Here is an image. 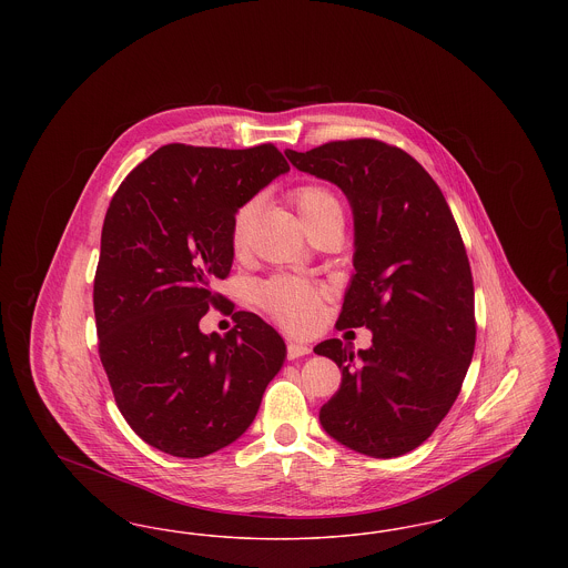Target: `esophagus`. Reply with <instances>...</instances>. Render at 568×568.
<instances>
[{
  "instance_id": "34e87169",
  "label": "esophagus",
  "mask_w": 568,
  "mask_h": 568,
  "mask_svg": "<svg viewBox=\"0 0 568 568\" xmlns=\"http://www.w3.org/2000/svg\"><path fill=\"white\" fill-rule=\"evenodd\" d=\"M308 353H311V347L304 345V343H297V341H290V343H287V357H290V359H297V357L308 355Z\"/></svg>"
}]
</instances>
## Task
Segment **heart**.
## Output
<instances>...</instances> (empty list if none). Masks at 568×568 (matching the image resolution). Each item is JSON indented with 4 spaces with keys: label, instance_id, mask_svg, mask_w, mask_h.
<instances>
[{
    "label": "heart",
    "instance_id": "obj_1",
    "mask_svg": "<svg viewBox=\"0 0 568 568\" xmlns=\"http://www.w3.org/2000/svg\"><path fill=\"white\" fill-rule=\"evenodd\" d=\"M292 200L306 225L324 215L341 211L338 197L324 185H300L292 191ZM255 215L257 200H246L232 215L230 246L236 255L244 253L248 246ZM257 297L276 322L290 327L292 332H308L320 320L324 290L304 278L278 274L257 287Z\"/></svg>",
    "mask_w": 568,
    "mask_h": 568
}]
</instances>
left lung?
<instances>
[{
    "mask_svg": "<svg viewBox=\"0 0 568 568\" xmlns=\"http://www.w3.org/2000/svg\"><path fill=\"white\" fill-rule=\"evenodd\" d=\"M285 155L349 197L355 274L336 327L373 329L366 352L338 338L315 347L343 371L320 422L349 449L398 458L449 413L475 352V287L458 223L433 176L394 144L353 138Z\"/></svg>",
    "mask_w": 568,
    "mask_h": 568,
    "instance_id": "8db88e82",
    "label": "left lung"
}]
</instances>
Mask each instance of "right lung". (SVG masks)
Wrapping results in <instances>:
<instances>
[{"label":"right lung","instance_id":"right-lung-1","mask_svg":"<svg viewBox=\"0 0 568 568\" xmlns=\"http://www.w3.org/2000/svg\"><path fill=\"white\" fill-rule=\"evenodd\" d=\"M274 144H165L110 200L93 281L98 352L114 403L144 443L204 458L251 426L285 343L274 327L216 294L234 251V211L287 172ZM215 305L237 325L199 332Z\"/></svg>","mask_w":568,"mask_h":568}]
</instances>
